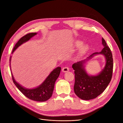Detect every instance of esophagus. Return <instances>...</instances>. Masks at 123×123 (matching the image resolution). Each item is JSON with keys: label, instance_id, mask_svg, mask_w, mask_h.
Segmentation results:
<instances>
[{"label": "esophagus", "instance_id": "obj_1", "mask_svg": "<svg viewBox=\"0 0 123 123\" xmlns=\"http://www.w3.org/2000/svg\"><path fill=\"white\" fill-rule=\"evenodd\" d=\"M69 70V68L68 67H64L62 69V71L63 72H68Z\"/></svg>", "mask_w": 123, "mask_h": 123}]
</instances>
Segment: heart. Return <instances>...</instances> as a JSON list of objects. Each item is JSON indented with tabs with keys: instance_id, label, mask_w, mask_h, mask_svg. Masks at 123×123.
<instances>
[{
	"instance_id": "heart-1",
	"label": "heart",
	"mask_w": 123,
	"mask_h": 123,
	"mask_svg": "<svg viewBox=\"0 0 123 123\" xmlns=\"http://www.w3.org/2000/svg\"><path fill=\"white\" fill-rule=\"evenodd\" d=\"M81 44V42H77L76 43V46L77 47L80 46ZM88 49H89V47L87 44H84V45L81 47L79 51V54L80 55H83L85 53H86V52L88 50Z\"/></svg>"
}]
</instances>
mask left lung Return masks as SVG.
<instances>
[{"mask_svg": "<svg viewBox=\"0 0 123 123\" xmlns=\"http://www.w3.org/2000/svg\"><path fill=\"white\" fill-rule=\"evenodd\" d=\"M102 44L104 48L100 52L93 53L87 59L72 65L75 74L74 91L78 97L82 99L90 100L98 97L105 90L111 80L113 67L112 54L103 38ZM97 54L104 55L106 62L105 66L98 75L89 76L84 69V64L86 61Z\"/></svg>", "mask_w": 123, "mask_h": 123, "instance_id": "1", "label": "left lung"}]
</instances>
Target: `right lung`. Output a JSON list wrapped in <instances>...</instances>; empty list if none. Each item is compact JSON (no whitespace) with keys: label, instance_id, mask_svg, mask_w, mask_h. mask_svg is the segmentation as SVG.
<instances>
[{"label":"right lung","instance_id":"add662e5","mask_svg":"<svg viewBox=\"0 0 123 123\" xmlns=\"http://www.w3.org/2000/svg\"><path fill=\"white\" fill-rule=\"evenodd\" d=\"M37 34V33H30L24 36L18 41L14 46L12 53L17 48L20 46L21 44L27 42L30 40L32 37ZM11 56L10 58V62H11ZM11 67V66H10ZM61 68L58 67L54 69L52 71L48 76L46 78L43 82L38 87L33 89H26L23 86H21L15 80L13 76L12 73H11L12 77L13 83L16 85L17 88L26 97L33 100L37 102H44L49 99L52 95L54 90V84L55 81L56 80L60 74Z\"/></svg>","mask_w":123,"mask_h":123}]
</instances>
